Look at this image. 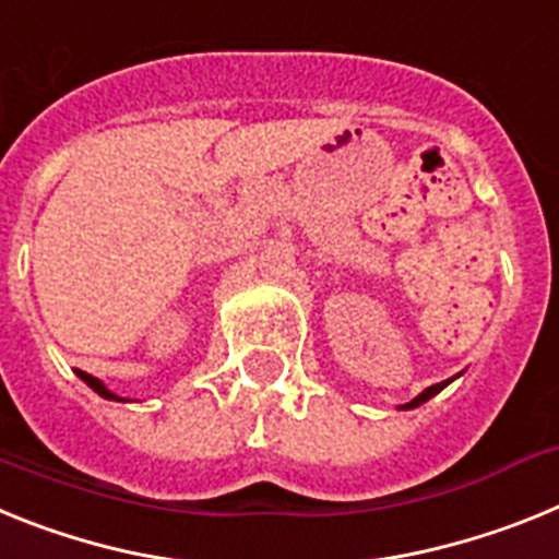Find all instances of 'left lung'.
<instances>
[{
    "mask_svg": "<svg viewBox=\"0 0 559 559\" xmlns=\"http://www.w3.org/2000/svg\"><path fill=\"white\" fill-rule=\"evenodd\" d=\"M444 385H450V380L439 382V385H430V388H425V391H421V394L416 396V400H411V402H407V405H402V407H419L421 402H427V400H430V396H436V394H439V391H441V388H444Z\"/></svg>",
    "mask_w": 559,
    "mask_h": 559,
    "instance_id": "left-lung-1",
    "label": "left lung"
}]
</instances>
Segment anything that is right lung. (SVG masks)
Here are the masks:
<instances>
[{
    "mask_svg": "<svg viewBox=\"0 0 559 559\" xmlns=\"http://www.w3.org/2000/svg\"><path fill=\"white\" fill-rule=\"evenodd\" d=\"M78 377H81V380H84V382H86V385H90V388H92V391H95V394H98V396H104V400H118V402H126V400H120V396H118V394H111L109 388H106V385H104V382H100V380H95V377H92V373H84V371H78Z\"/></svg>",
    "mask_w": 559,
    "mask_h": 559,
    "instance_id": "1",
    "label": "right lung"
}]
</instances>
